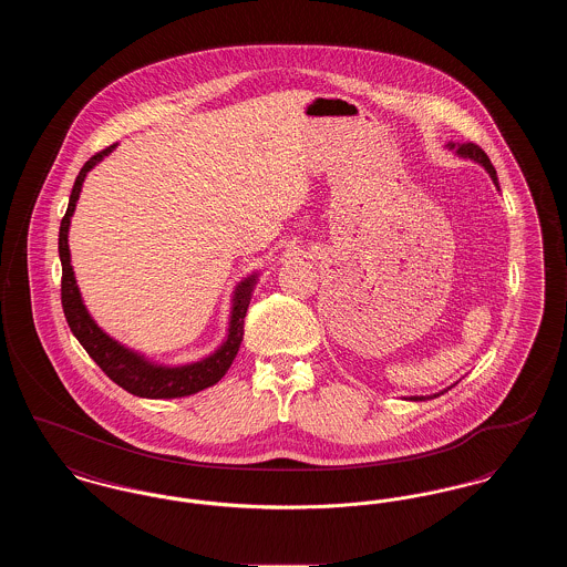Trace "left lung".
I'll use <instances>...</instances> for the list:
<instances>
[{
    "instance_id": "8db88e82",
    "label": "left lung",
    "mask_w": 567,
    "mask_h": 567,
    "mask_svg": "<svg viewBox=\"0 0 567 567\" xmlns=\"http://www.w3.org/2000/svg\"><path fill=\"white\" fill-rule=\"evenodd\" d=\"M446 146H449L451 151H455L458 157H463V159L481 163V165L485 167L486 174L491 176L493 185L499 189V183H497V174H495V167H493V163L488 162V157H486V153L483 151V148H481V146H476V144H472V142H467V144H453V142H449ZM449 389H451V386H449ZM449 389H444V391H449ZM444 391H440V393H433V395H412L410 400H412V402H425V400H433V398L442 395Z\"/></svg>"
}]
</instances>
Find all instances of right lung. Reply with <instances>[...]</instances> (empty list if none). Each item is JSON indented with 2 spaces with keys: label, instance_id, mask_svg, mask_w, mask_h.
<instances>
[{
  "label": "right lung",
  "instance_id": "add662e5",
  "mask_svg": "<svg viewBox=\"0 0 567 567\" xmlns=\"http://www.w3.org/2000/svg\"><path fill=\"white\" fill-rule=\"evenodd\" d=\"M116 148L112 144L104 148L102 153L93 155L89 162L82 165L74 189L70 195V204L65 216L59 227V259H61V303L68 324L76 340L81 342L82 349L89 352V357L104 370V374L130 391L137 398H148V400H174V398H187L197 391H204L208 386L216 384L220 378L227 374L229 365L234 363L236 354L240 351L244 336V317L250 303V297L255 291V285L259 280V271L248 274L243 278L231 297V312H229V324H227V336L220 342V347L208 357L199 361H190L183 365H163L157 361H151L146 354L132 351L118 340L110 338L109 333L93 321L89 315L84 301H82L81 289L76 285V276L72 268L70 259V244H68V234H70V223L72 215L76 210V202L81 197L82 183L86 174L109 157L110 153Z\"/></svg>",
  "mask_w": 567,
  "mask_h": 567
}]
</instances>
